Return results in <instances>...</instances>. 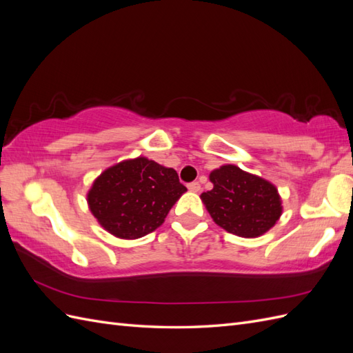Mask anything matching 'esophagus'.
<instances>
[{
  "instance_id": "obj_1",
  "label": "esophagus",
  "mask_w": 353,
  "mask_h": 353,
  "mask_svg": "<svg viewBox=\"0 0 353 353\" xmlns=\"http://www.w3.org/2000/svg\"><path fill=\"white\" fill-rule=\"evenodd\" d=\"M188 190H190V191H194V193H197V191H200V184L197 183V181H194V183H190V184H188Z\"/></svg>"
}]
</instances>
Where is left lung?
Returning <instances> with one entry per match:
<instances>
[{"label":"left lung","mask_w":353,"mask_h":353,"mask_svg":"<svg viewBox=\"0 0 353 353\" xmlns=\"http://www.w3.org/2000/svg\"><path fill=\"white\" fill-rule=\"evenodd\" d=\"M209 178L213 188L200 197L223 230L240 237H258L279 221L281 200L268 181L234 165L213 170Z\"/></svg>","instance_id":"obj_1"}]
</instances>
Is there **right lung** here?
<instances>
[{
	"label": "right lung",
	"instance_id": "1",
	"mask_svg": "<svg viewBox=\"0 0 353 353\" xmlns=\"http://www.w3.org/2000/svg\"><path fill=\"white\" fill-rule=\"evenodd\" d=\"M185 191L175 169L137 157L105 169L94 181L88 205L104 230L134 240L162 225Z\"/></svg>",
	"mask_w": 353,
	"mask_h": 353
}]
</instances>
